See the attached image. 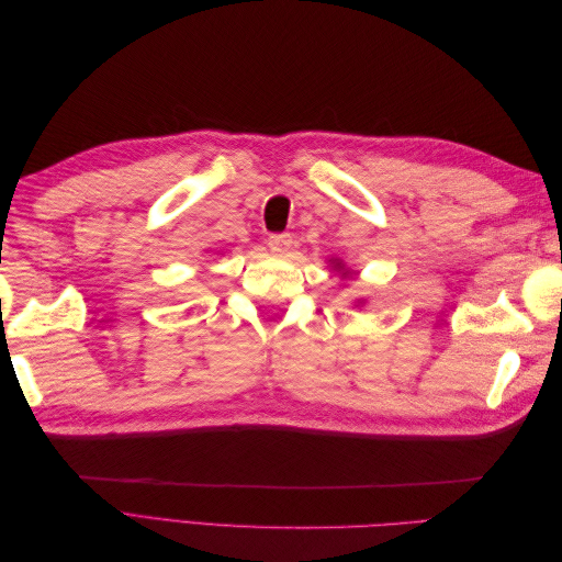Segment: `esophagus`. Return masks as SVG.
<instances>
[{"label": "esophagus", "instance_id": "esophagus-1", "mask_svg": "<svg viewBox=\"0 0 562 562\" xmlns=\"http://www.w3.org/2000/svg\"><path fill=\"white\" fill-rule=\"evenodd\" d=\"M291 246H293L291 234H271V236H269V248H271V252L283 255V252H288V248H291Z\"/></svg>", "mask_w": 562, "mask_h": 562}]
</instances>
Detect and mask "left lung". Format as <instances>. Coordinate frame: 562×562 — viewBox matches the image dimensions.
Instances as JSON below:
<instances>
[{"instance_id":"8db88e82","label":"left lung","mask_w":562,"mask_h":562,"mask_svg":"<svg viewBox=\"0 0 562 562\" xmlns=\"http://www.w3.org/2000/svg\"><path fill=\"white\" fill-rule=\"evenodd\" d=\"M328 262H330V267H333L335 271H339V274H342V279H347V277H351V274H353V271H351V269L345 265V260H339V258H330ZM361 304H363V300L356 302L353 307H361Z\"/></svg>"}]
</instances>
